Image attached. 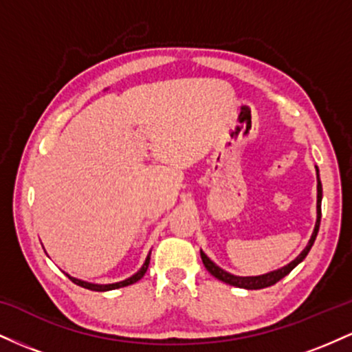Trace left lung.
<instances>
[{
  "mask_svg": "<svg viewBox=\"0 0 352 352\" xmlns=\"http://www.w3.org/2000/svg\"><path fill=\"white\" fill-rule=\"evenodd\" d=\"M316 175H318V204H316V225H314V230H313V235H311L308 245H306V248L302 250V252L298 254L296 258L292 261V263H288L286 266H283L280 270H274V272H270V273H265V274H260V276H235V274L225 272V270H221L220 266H217L213 263L212 260L205 254L204 252L200 250V256H201V261H204L205 268L208 270L210 274H213V276L217 278V280L227 283V285H232V286H236V288H245V289H261V288H268V286H273L274 283H278L281 280V278H285L286 274L292 272L293 268H296L298 265L301 263L302 260L306 258V254L309 253L311 246H313L314 240H316L318 236V232H319V223H321V200H322V185H321V180H319V170L316 167Z\"/></svg>",
  "mask_w": 352,
  "mask_h": 352,
  "instance_id": "8db88e82",
  "label": "left lung"
}]
</instances>
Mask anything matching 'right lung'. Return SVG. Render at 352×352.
Instances as JSON below:
<instances>
[{"label":"right lung","instance_id":"add662e5","mask_svg":"<svg viewBox=\"0 0 352 352\" xmlns=\"http://www.w3.org/2000/svg\"><path fill=\"white\" fill-rule=\"evenodd\" d=\"M148 263H151V253H148V256L145 258V263L142 265V268L139 270L135 274H132L131 278H127V280L124 281H119V283H111V285H96V283H87V281H82V280H78V278H72L69 276V280L72 283H76L78 286H82V288L86 289H91V292H111V289H117V288H124V286H129V285H134L140 280V278L144 276L145 272H147L148 268Z\"/></svg>","mask_w":352,"mask_h":352}]
</instances>
